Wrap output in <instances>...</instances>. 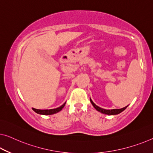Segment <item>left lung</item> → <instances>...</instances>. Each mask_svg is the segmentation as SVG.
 <instances>
[{"label":"left lung","mask_w":153,"mask_h":153,"mask_svg":"<svg viewBox=\"0 0 153 153\" xmlns=\"http://www.w3.org/2000/svg\"><path fill=\"white\" fill-rule=\"evenodd\" d=\"M90 101L91 102V104H93V106H94V108L96 109L97 111H98L99 112H101L102 113L106 114V115H117V114H119L121 112H122L123 111H124L125 109H126L128 107V106H127L126 107H124V108H120V109H112V110H106V109L102 108H100V107L95 105V104L93 103V101L91 99H90Z\"/></svg>","instance_id":"8db88e82"}]
</instances>
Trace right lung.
<instances>
[{"mask_svg": "<svg viewBox=\"0 0 153 153\" xmlns=\"http://www.w3.org/2000/svg\"><path fill=\"white\" fill-rule=\"evenodd\" d=\"M66 104V102L65 104H63L62 106L58 107V108H53V109H49V110H40V109H36V108H32L33 110L35 111L36 113H37L38 114H41V115H52V114H54V113H56L59 112V111L62 110L63 108V107L65 106Z\"/></svg>", "mask_w": 153, "mask_h": 153, "instance_id": "1", "label": "right lung"}]
</instances>
